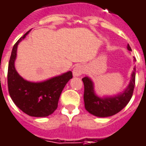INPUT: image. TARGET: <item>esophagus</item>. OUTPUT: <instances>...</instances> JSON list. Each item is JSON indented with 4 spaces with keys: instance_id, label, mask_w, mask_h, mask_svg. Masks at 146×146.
I'll use <instances>...</instances> for the list:
<instances>
[{
    "instance_id": "1",
    "label": "esophagus",
    "mask_w": 146,
    "mask_h": 146,
    "mask_svg": "<svg viewBox=\"0 0 146 146\" xmlns=\"http://www.w3.org/2000/svg\"><path fill=\"white\" fill-rule=\"evenodd\" d=\"M84 73V67L82 65H77L73 69V73L74 76H79Z\"/></svg>"
}]
</instances>
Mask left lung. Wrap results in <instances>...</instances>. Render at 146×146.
<instances>
[{
	"label": "left lung",
	"instance_id": "1",
	"mask_svg": "<svg viewBox=\"0 0 146 146\" xmlns=\"http://www.w3.org/2000/svg\"><path fill=\"white\" fill-rule=\"evenodd\" d=\"M127 49L131 50L130 45H127ZM135 71L133 68L131 80L128 87L123 93L113 97H98L94 92L93 83L88 77H84V101L85 109L90 114L97 117H109L117 114L126 107L133 96V88L135 85Z\"/></svg>",
	"mask_w": 146,
	"mask_h": 146
}]
</instances>
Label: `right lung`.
Listing matches in <instances>:
<instances>
[{"mask_svg": "<svg viewBox=\"0 0 146 146\" xmlns=\"http://www.w3.org/2000/svg\"><path fill=\"white\" fill-rule=\"evenodd\" d=\"M30 31L13 46L8 69L9 92L14 104L23 112L33 117H46L57 109L61 93L67 82L72 79L73 73L69 71L39 83L30 82L21 77L14 65L17 46Z\"/></svg>", "mask_w": 146, "mask_h": 146, "instance_id": "right-lung-1", "label": "right lung"}]
</instances>
